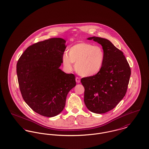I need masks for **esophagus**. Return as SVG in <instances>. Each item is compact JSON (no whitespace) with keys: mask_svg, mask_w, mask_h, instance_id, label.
<instances>
[{"mask_svg":"<svg viewBox=\"0 0 149 149\" xmlns=\"http://www.w3.org/2000/svg\"><path fill=\"white\" fill-rule=\"evenodd\" d=\"M75 81H76L77 83H80V82H81V79H80V78L79 77H76Z\"/></svg>","mask_w":149,"mask_h":149,"instance_id":"34e87169","label":"esophagus"}]
</instances>
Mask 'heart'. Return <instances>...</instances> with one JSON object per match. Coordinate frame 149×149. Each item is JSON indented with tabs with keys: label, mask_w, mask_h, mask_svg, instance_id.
<instances>
[{
	"label": "heart",
	"mask_w": 149,
	"mask_h": 149,
	"mask_svg": "<svg viewBox=\"0 0 149 149\" xmlns=\"http://www.w3.org/2000/svg\"><path fill=\"white\" fill-rule=\"evenodd\" d=\"M68 55L62 56V63L65 68L70 71L75 64L77 73L83 77H92L99 73L103 66L104 52L101 47L81 42L71 46L68 50Z\"/></svg>",
	"instance_id": "b5f03b06"
}]
</instances>
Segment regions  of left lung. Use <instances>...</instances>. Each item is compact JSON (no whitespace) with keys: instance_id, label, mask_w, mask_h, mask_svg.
I'll return each mask as SVG.
<instances>
[{"instance_id":"8db88e82","label":"left lung","mask_w":149,"mask_h":149,"mask_svg":"<svg viewBox=\"0 0 149 149\" xmlns=\"http://www.w3.org/2000/svg\"><path fill=\"white\" fill-rule=\"evenodd\" d=\"M87 39L101 45L105 57L99 73L81 79L84 102L90 111L103 114L113 109L125 96L131 69L123 52L110 40L95 36Z\"/></svg>"}]
</instances>
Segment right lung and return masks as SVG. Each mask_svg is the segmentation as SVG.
<instances>
[{"label": "right lung", "instance_id": "1", "mask_svg": "<svg viewBox=\"0 0 149 149\" xmlns=\"http://www.w3.org/2000/svg\"><path fill=\"white\" fill-rule=\"evenodd\" d=\"M66 40L51 38L29 46L19 58L17 72L25 102L35 113L47 117L63 110L68 92L75 86V77L59 67Z\"/></svg>", "mask_w": 149, "mask_h": 149}]
</instances>
